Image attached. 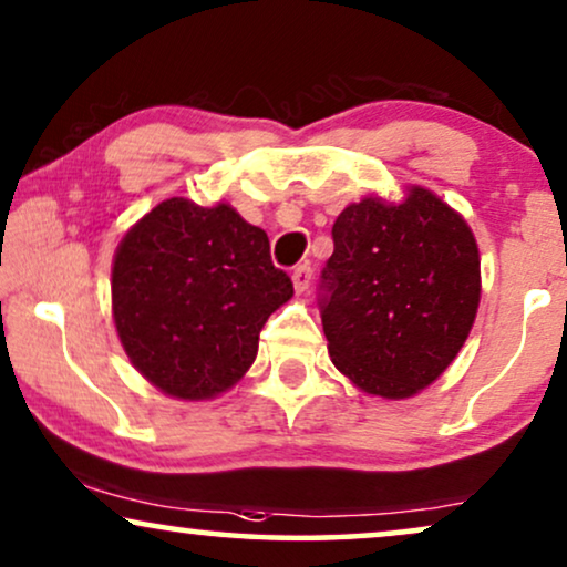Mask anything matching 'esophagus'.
<instances>
[{
    "label": "esophagus",
    "mask_w": 567,
    "mask_h": 567,
    "mask_svg": "<svg viewBox=\"0 0 567 567\" xmlns=\"http://www.w3.org/2000/svg\"><path fill=\"white\" fill-rule=\"evenodd\" d=\"M313 279V269L308 264H300V267L292 269V285H296V292H306L308 285Z\"/></svg>",
    "instance_id": "34e87169"
}]
</instances>
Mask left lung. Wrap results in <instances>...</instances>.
<instances>
[{"label": "left lung", "instance_id": "left-lung-1", "mask_svg": "<svg viewBox=\"0 0 567 567\" xmlns=\"http://www.w3.org/2000/svg\"><path fill=\"white\" fill-rule=\"evenodd\" d=\"M323 269L329 358L354 386L410 399L456 360L477 319V238L422 186L402 202L365 196L339 213Z\"/></svg>", "mask_w": 567, "mask_h": 567}]
</instances>
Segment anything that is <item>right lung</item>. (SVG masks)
Instances as JSON below:
<instances>
[{
  "label": "right lung",
  "mask_w": 567,
  "mask_h": 567,
  "mask_svg": "<svg viewBox=\"0 0 567 567\" xmlns=\"http://www.w3.org/2000/svg\"><path fill=\"white\" fill-rule=\"evenodd\" d=\"M292 298L267 233L228 202L171 196L113 254L111 313L126 358L163 394L207 402L244 379L259 331Z\"/></svg>",
  "instance_id": "1"
}]
</instances>
